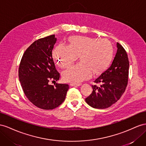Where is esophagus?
Wrapping results in <instances>:
<instances>
[{"label":"esophagus","instance_id":"esophagus-1","mask_svg":"<svg viewBox=\"0 0 146 146\" xmlns=\"http://www.w3.org/2000/svg\"><path fill=\"white\" fill-rule=\"evenodd\" d=\"M81 84H74V83H72V84H70L71 86H74V87H77V86H81Z\"/></svg>","mask_w":146,"mask_h":146}]
</instances>
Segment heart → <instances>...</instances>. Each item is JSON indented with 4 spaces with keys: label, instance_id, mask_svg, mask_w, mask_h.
Wrapping results in <instances>:
<instances>
[{
    "label": "heart",
    "instance_id": "heart-1",
    "mask_svg": "<svg viewBox=\"0 0 146 146\" xmlns=\"http://www.w3.org/2000/svg\"><path fill=\"white\" fill-rule=\"evenodd\" d=\"M113 54L110 41L106 38L74 36L69 45L60 43L54 48L53 57L60 68H67L80 56L81 62L65 70L62 78L66 82L79 84L98 74L110 65Z\"/></svg>",
    "mask_w": 146,
    "mask_h": 146
}]
</instances>
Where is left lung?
Instances as JSON below:
<instances>
[{
  "label": "left lung",
  "mask_w": 146,
  "mask_h": 146,
  "mask_svg": "<svg viewBox=\"0 0 146 146\" xmlns=\"http://www.w3.org/2000/svg\"><path fill=\"white\" fill-rule=\"evenodd\" d=\"M117 52L112 64L94 81L99 86H92L93 91L85 100L90 106L105 109L117 102L128 84L129 61L125 50L117 43Z\"/></svg>",
  "instance_id": "obj_1"
}]
</instances>
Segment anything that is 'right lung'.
I'll return each mask as SVG.
<instances>
[{
  "label": "right lung",
  "instance_id": "obj_1",
  "mask_svg": "<svg viewBox=\"0 0 146 146\" xmlns=\"http://www.w3.org/2000/svg\"><path fill=\"white\" fill-rule=\"evenodd\" d=\"M55 35L35 41L24 52L19 67V79L29 100L42 110H53L65 99L69 86L66 84L50 85L59 80L52 56Z\"/></svg>",
  "mask_w": 146,
  "mask_h": 146
}]
</instances>
